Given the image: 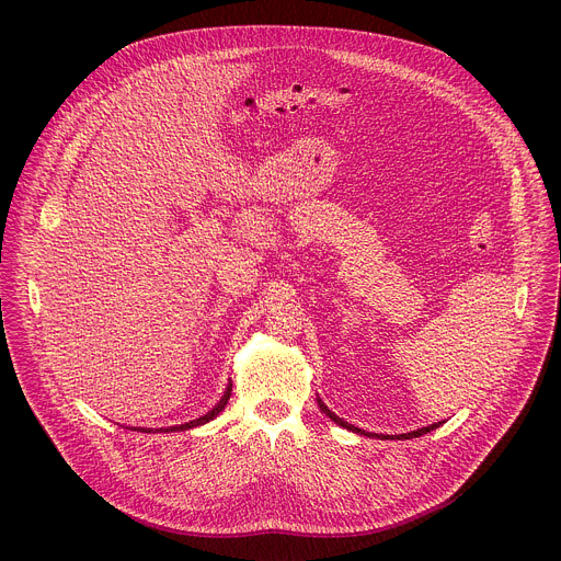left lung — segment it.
Instances as JSON below:
<instances>
[{
	"label": "left lung",
	"mask_w": 561,
	"mask_h": 561,
	"mask_svg": "<svg viewBox=\"0 0 561 561\" xmlns=\"http://www.w3.org/2000/svg\"><path fill=\"white\" fill-rule=\"evenodd\" d=\"M318 400V407H320V411L324 413V415H329L335 424L339 426H343V428H347V431H354V433H360V435H367V437H380V439H411V437H420V435H424V433H428V431H433V428H437L442 422H433V424H428V426H422V428H417V431H411V433H400V435H380V433H369V431H363V428H358V426H354V424H350V422H345L343 417H339L335 415L333 411H329L327 409V404L320 400V398H316Z\"/></svg>",
	"instance_id": "obj_1"
}]
</instances>
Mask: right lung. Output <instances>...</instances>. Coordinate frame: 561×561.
I'll list each match as a JSON object with an SVG mask.
<instances>
[{
	"instance_id": "add662e5",
	"label": "right lung",
	"mask_w": 561,
	"mask_h": 561,
	"mask_svg": "<svg viewBox=\"0 0 561 561\" xmlns=\"http://www.w3.org/2000/svg\"><path fill=\"white\" fill-rule=\"evenodd\" d=\"M230 396H232V385H228L226 387V393L220 396V400L205 413V415H201V417H196V420H190V422H185V424H176V426H165V428H148V426H133V431H144V433H174V431H187V428H194V426H201V424H207L209 420H214L222 409L228 407V400H230Z\"/></svg>"
}]
</instances>
